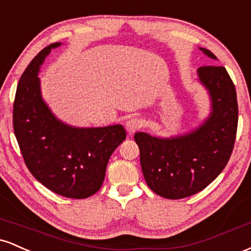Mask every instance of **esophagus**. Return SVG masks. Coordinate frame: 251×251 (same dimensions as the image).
Masks as SVG:
<instances>
[{"mask_svg":"<svg viewBox=\"0 0 251 251\" xmlns=\"http://www.w3.org/2000/svg\"><path fill=\"white\" fill-rule=\"evenodd\" d=\"M140 126H142V123H140V120L138 119V118H129V119L126 120L125 123L126 131H127L129 134H133L134 132H137L138 129L140 128Z\"/></svg>","mask_w":251,"mask_h":251,"instance_id":"esophagus-1","label":"esophagus"}]
</instances>
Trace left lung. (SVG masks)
Instances as JSON below:
<instances>
[{
	"mask_svg": "<svg viewBox=\"0 0 251 251\" xmlns=\"http://www.w3.org/2000/svg\"><path fill=\"white\" fill-rule=\"evenodd\" d=\"M201 50L217 59L209 50ZM197 72L211 99L208 119L178 137L134 134L146 184L168 200H180L205 189L226 168L234 149L238 123L234 82L222 66H201Z\"/></svg>",
	"mask_w": 251,
	"mask_h": 251,
	"instance_id": "8db88e82",
	"label": "left lung"
}]
</instances>
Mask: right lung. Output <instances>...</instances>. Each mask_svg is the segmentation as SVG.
I'll return each instance as SVG.
<instances>
[{"instance_id": "right-lung-1", "label": "right lung", "mask_w": 251, "mask_h": 251, "mask_svg": "<svg viewBox=\"0 0 251 251\" xmlns=\"http://www.w3.org/2000/svg\"><path fill=\"white\" fill-rule=\"evenodd\" d=\"M40 51L17 85L13 126L30 174L55 194L74 200L94 195L101 188L111 154L126 139L122 125L79 128L62 123L43 101L37 77L51 48Z\"/></svg>"}]
</instances>
